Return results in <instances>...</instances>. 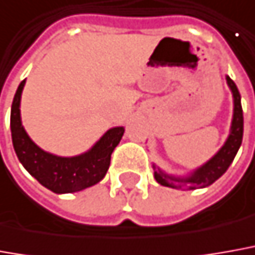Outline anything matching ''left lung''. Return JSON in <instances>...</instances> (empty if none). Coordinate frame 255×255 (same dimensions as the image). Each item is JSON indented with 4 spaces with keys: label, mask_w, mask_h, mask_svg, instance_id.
<instances>
[{
    "label": "left lung",
    "mask_w": 255,
    "mask_h": 255,
    "mask_svg": "<svg viewBox=\"0 0 255 255\" xmlns=\"http://www.w3.org/2000/svg\"><path fill=\"white\" fill-rule=\"evenodd\" d=\"M226 84L229 86L233 96V116L230 124L229 135L226 141L221 146V149L215 153L209 160H207L200 167L191 170L184 176H174L163 171L159 166L152 163L155 180L160 186L170 187L176 190H197L205 188L215 183L222 176L236 156L237 150L243 141V109H242V98L237 89L236 84L226 75Z\"/></svg>",
    "instance_id": "left-lung-1"
}]
</instances>
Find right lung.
I'll return each instance as SVG.
<instances>
[{
    "label": "right lung",
    "mask_w": 255,
    "mask_h": 255,
    "mask_svg": "<svg viewBox=\"0 0 255 255\" xmlns=\"http://www.w3.org/2000/svg\"><path fill=\"white\" fill-rule=\"evenodd\" d=\"M26 79L15 93L11 107V134L19 162L41 186L55 194L82 191L98 184L110 166L114 148L120 143L124 127H113L100 136L91 149L77 156H58L41 149L27 135L20 119V99Z\"/></svg>",
    "instance_id": "add662e5"
}]
</instances>
